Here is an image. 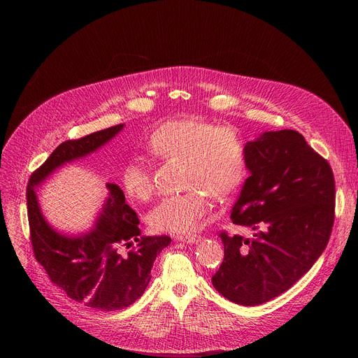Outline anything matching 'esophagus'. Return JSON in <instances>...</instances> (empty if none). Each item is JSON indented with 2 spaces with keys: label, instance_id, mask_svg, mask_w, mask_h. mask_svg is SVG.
Here are the masks:
<instances>
[{
  "label": "esophagus",
  "instance_id": "esophagus-1",
  "mask_svg": "<svg viewBox=\"0 0 358 358\" xmlns=\"http://www.w3.org/2000/svg\"><path fill=\"white\" fill-rule=\"evenodd\" d=\"M176 241L185 242V243H196L198 241H201V238L196 235H180V236H176Z\"/></svg>",
  "mask_w": 358,
  "mask_h": 358
}]
</instances>
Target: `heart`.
Listing matches in <instances>:
<instances>
[{"label":"heart","mask_w":358,"mask_h":358,"mask_svg":"<svg viewBox=\"0 0 358 358\" xmlns=\"http://www.w3.org/2000/svg\"><path fill=\"white\" fill-rule=\"evenodd\" d=\"M148 150L169 160L182 162L184 185L189 191L163 198L148 214L155 231L192 232L211 208L208 195L225 198L238 191L246 177V148L236 130L201 119H178L163 123L150 136ZM126 192L147 201L155 191L148 163L136 157L122 176Z\"/></svg>","instance_id":"heart-1"}]
</instances>
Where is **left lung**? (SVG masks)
<instances>
[{"instance_id": "obj_1", "label": "left lung", "mask_w": 358, "mask_h": 358, "mask_svg": "<svg viewBox=\"0 0 358 358\" xmlns=\"http://www.w3.org/2000/svg\"><path fill=\"white\" fill-rule=\"evenodd\" d=\"M245 148L250 176L231 220L253 234L220 235L224 261L213 285L229 301L257 306L286 292L320 258L336 191L329 163L299 131H265Z\"/></svg>"}]
</instances>
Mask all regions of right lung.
<instances>
[{
    "mask_svg": "<svg viewBox=\"0 0 358 358\" xmlns=\"http://www.w3.org/2000/svg\"><path fill=\"white\" fill-rule=\"evenodd\" d=\"M124 124L92 133L59 144L48 160L31 176L27 188L31 242L36 261L50 282L71 299L90 309L113 312L129 308L145 290L157 255L171 238L144 236L136 213L126 203L122 188L106 184V198L93 225L78 234H68L45 218L36 189L64 166L86 159L115 138ZM120 245L132 246L124 254Z\"/></svg>",
    "mask_w": 358,
    "mask_h": 358,
    "instance_id": "add662e5",
    "label": "right lung"
}]
</instances>
